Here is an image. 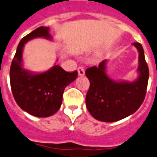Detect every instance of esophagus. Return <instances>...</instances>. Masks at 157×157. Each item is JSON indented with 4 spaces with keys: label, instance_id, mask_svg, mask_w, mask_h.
Wrapping results in <instances>:
<instances>
[{
    "label": "esophagus",
    "instance_id": "esophagus-1",
    "mask_svg": "<svg viewBox=\"0 0 157 157\" xmlns=\"http://www.w3.org/2000/svg\"><path fill=\"white\" fill-rule=\"evenodd\" d=\"M78 75L79 76H83L85 75V70L82 67H79L78 69Z\"/></svg>",
    "mask_w": 157,
    "mask_h": 157
}]
</instances>
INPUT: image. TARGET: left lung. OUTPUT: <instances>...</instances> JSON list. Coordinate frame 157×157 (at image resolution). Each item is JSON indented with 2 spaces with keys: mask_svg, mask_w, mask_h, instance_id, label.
<instances>
[{
  "mask_svg": "<svg viewBox=\"0 0 157 157\" xmlns=\"http://www.w3.org/2000/svg\"><path fill=\"white\" fill-rule=\"evenodd\" d=\"M133 46L138 52V76L133 81L114 80L109 77L106 70L108 59L86 70L85 75L90 81L86 105L96 120L115 122L133 114L143 102L149 70L142 45L134 42Z\"/></svg>",
  "mask_w": 157,
  "mask_h": 157,
  "instance_id": "1",
  "label": "left lung"
}]
</instances>
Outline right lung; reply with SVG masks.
Returning a JSON list of instances; mask_svg holds the SVG:
<instances>
[{
	"mask_svg": "<svg viewBox=\"0 0 157 157\" xmlns=\"http://www.w3.org/2000/svg\"><path fill=\"white\" fill-rule=\"evenodd\" d=\"M49 27H39L22 38L10 70L12 93L22 110L36 117H49L60 107L64 90L74 82L78 72L69 73L55 64L44 72H33L24 67L23 51L30 40L42 37L52 41Z\"/></svg>",
	"mask_w": 157,
	"mask_h": 157,
	"instance_id": "1",
	"label": "right lung"
}]
</instances>
